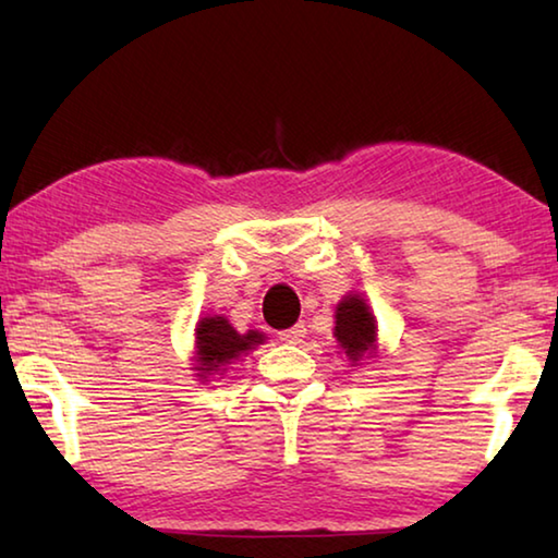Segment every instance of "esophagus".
<instances>
[{
    "mask_svg": "<svg viewBox=\"0 0 558 558\" xmlns=\"http://www.w3.org/2000/svg\"><path fill=\"white\" fill-rule=\"evenodd\" d=\"M305 335H307L305 323H298V325H292L290 329H282L280 339H282V342H288V344H300L302 339H305Z\"/></svg>",
    "mask_w": 558,
    "mask_h": 558,
    "instance_id": "obj_1",
    "label": "esophagus"
}]
</instances>
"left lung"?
Listing matches in <instances>:
<instances>
[{
	"instance_id": "left-lung-1",
	"label": "left lung",
	"mask_w": 558,
	"mask_h": 558,
	"mask_svg": "<svg viewBox=\"0 0 558 558\" xmlns=\"http://www.w3.org/2000/svg\"><path fill=\"white\" fill-rule=\"evenodd\" d=\"M337 323H335V337L344 354L359 362L364 354H372L376 347V325L374 317L366 307V302L359 295H347L337 305Z\"/></svg>"
}]
</instances>
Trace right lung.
I'll return each instance as SVG.
<instances>
[{
  "instance_id": "right-lung-1",
  "label": "right lung",
  "mask_w": 558,
  "mask_h": 558,
  "mask_svg": "<svg viewBox=\"0 0 558 558\" xmlns=\"http://www.w3.org/2000/svg\"><path fill=\"white\" fill-rule=\"evenodd\" d=\"M263 342L260 332L239 335L223 317H204L196 325V366L202 379L206 374L221 372L231 359H239L243 352H248L256 344Z\"/></svg>"
}]
</instances>
